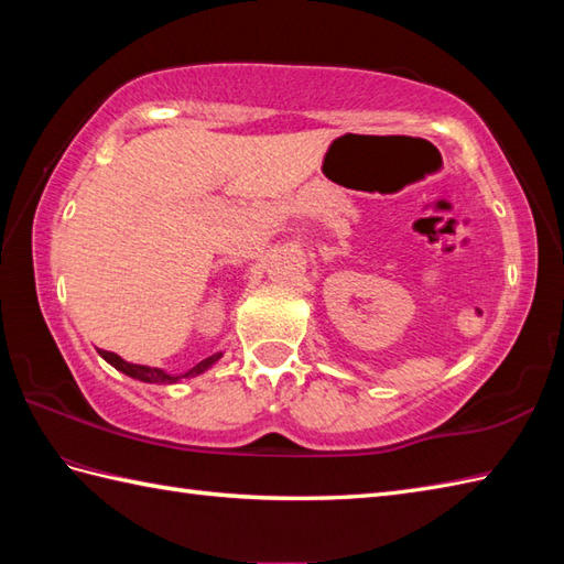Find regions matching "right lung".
Returning <instances> with one entry per match:
<instances>
[{
  "instance_id": "obj_1",
  "label": "right lung",
  "mask_w": 564,
  "mask_h": 564,
  "mask_svg": "<svg viewBox=\"0 0 564 564\" xmlns=\"http://www.w3.org/2000/svg\"><path fill=\"white\" fill-rule=\"evenodd\" d=\"M99 354H101V356L106 358V361H109L113 368L121 370V373H126V376H130V378H135V380H142V382H162V386H172V382L182 380V378H194V376L203 373V370H206V368H210V366L220 358V354H215V356L203 358L200 364H196L194 368L186 370V373H182V376H166L164 370H160V368L128 364V361H123L121 356H118V354H111V351H104V349H99Z\"/></svg>"
}]
</instances>
